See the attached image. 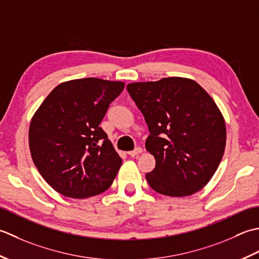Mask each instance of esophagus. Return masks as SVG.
Instances as JSON below:
<instances>
[{"label":"esophagus","instance_id":"34e87169","mask_svg":"<svg viewBox=\"0 0 259 259\" xmlns=\"http://www.w3.org/2000/svg\"><path fill=\"white\" fill-rule=\"evenodd\" d=\"M141 152H142V147L137 146V147H135V149H134L133 151H130V152H128V155L132 156V157H134V156H136V155H139Z\"/></svg>","mask_w":259,"mask_h":259}]
</instances>
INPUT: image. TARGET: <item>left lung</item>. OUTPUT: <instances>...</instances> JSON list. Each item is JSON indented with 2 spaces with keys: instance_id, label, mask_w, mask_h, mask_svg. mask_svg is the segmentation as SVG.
I'll list each match as a JSON object with an SVG mask.
<instances>
[{
  "instance_id": "left-lung-1",
  "label": "left lung",
  "mask_w": 259,
  "mask_h": 259,
  "mask_svg": "<svg viewBox=\"0 0 259 259\" xmlns=\"http://www.w3.org/2000/svg\"><path fill=\"white\" fill-rule=\"evenodd\" d=\"M126 88L150 131L145 147L155 157V167L145 176L150 187L170 197L201 190L226 146L225 119L213 99L198 82L181 77Z\"/></svg>"
}]
</instances>
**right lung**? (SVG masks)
Returning a JSON list of instances; mask_svg holds the SVG:
<instances>
[{
  "label": "right lung",
  "instance_id": "add662e5",
  "mask_svg": "<svg viewBox=\"0 0 259 259\" xmlns=\"http://www.w3.org/2000/svg\"><path fill=\"white\" fill-rule=\"evenodd\" d=\"M124 86L98 78L62 82L31 119L29 145L34 165L62 196L89 198L112 186L122 159L99 124Z\"/></svg>",
  "mask_w": 259,
  "mask_h": 259
}]
</instances>
